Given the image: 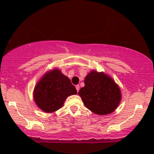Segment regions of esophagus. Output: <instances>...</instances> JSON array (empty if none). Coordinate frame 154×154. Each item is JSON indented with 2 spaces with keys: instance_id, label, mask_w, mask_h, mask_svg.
Segmentation results:
<instances>
[{
  "instance_id": "34e87169",
  "label": "esophagus",
  "mask_w": 154,
  "mask_h": 154,
  "mask_svg": "<svg viewBox=\"0 0 154 154\" xmlns=\"http://www.w3.org/2000/svg\"><path fill=\"white\" fill-rule=\"evenodd\" d=\"M79 88H80V87H79V85H76V89H77V91L78 92L79 91Z\"/></svg>"
}]
</instances>
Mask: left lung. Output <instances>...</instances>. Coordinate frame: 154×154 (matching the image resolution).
<instances>
[{"label": "left lung", "instance_id": "obj_1", "mask_svg": "<svg viewBox=\"0 0 154 154\" xmlns=\"http://www.w3.org/2000/svg\"><path fill=\"white\" fill-rule=\"evenodd\" d=\"M78 94L85 106L99 115L113 112L121 100V92L114 81L103 72L95 71L86 76L85 87Z\"/></svg>", "mask_w": 154, "mask_h": 154}]
</instances>
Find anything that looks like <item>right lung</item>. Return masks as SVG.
<instances>
[{
  "label": "right lung",
  "mask_w": 154,
  "mask_h": 154,
  "mask_svg": "<svg viewBox=\"0 0 154 154\" xmlns=\"http://www.w3.org/2000/svg\"><path fill=\"white\" fill-rule=\"evenodd\" d=\"M77 94L70 79L59 69L46 73L35 86L34 99L40 109L47 113L61 109L68 96Z\"/></svg>",
  "instance_id": "right-lung-1"
}]
</instances>
